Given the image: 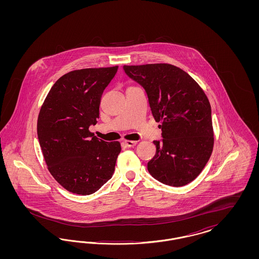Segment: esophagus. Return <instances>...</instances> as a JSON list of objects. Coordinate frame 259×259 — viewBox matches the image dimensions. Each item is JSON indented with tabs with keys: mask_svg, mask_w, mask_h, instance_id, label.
I'll list each match as a JSON object with an SVG mask.
<instances>
[{
	"mask_svg": "<svg viewBox=\"0 0 259 259\" xmlns=\"http://www.w3.org/2000/svg\"><path fill=\"white\" fill-rule=\"evenodd\" d=\"M123 144L128 148H133V147H135L136 145H137V142L128 140V141H124Z\"/></svg>",
	"mask_w": 259,
	"mask_h": 259,
	"instance_id": "1",
	"label": "esophagus"
}]
</instances>
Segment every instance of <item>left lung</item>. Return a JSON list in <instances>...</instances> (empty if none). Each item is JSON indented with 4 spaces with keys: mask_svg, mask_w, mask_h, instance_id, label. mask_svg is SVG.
Listing matches in <instances>:
<instances>
[{
    "mask_svg": "<svg viewBox=\"0 0 259 259\" xmlns=\"http://www.w3.org/2000/svg\"><path fill=\"white\" fill-rule=\"evenodd\" d=\"M130 78L145 88L149 107L162 131L153 141L156 153L149 174L164 185L183 186L202 172L213 148L209 100L197 82L171 64L123 66Z\"/></svg>",
    "mask_w": 259,
    "mask_h": 259,
    "instance_id": "left-lung-1",
    "label": "left lung"
}]
</instances>
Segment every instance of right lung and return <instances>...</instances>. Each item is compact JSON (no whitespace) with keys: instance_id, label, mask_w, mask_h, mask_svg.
<instances>
[{"instance_id":"1","label":"right lung","mask_w":259,"mask_h":259,"mask_svg":"<svg viewBox=\"0 0 259 259\" xmlns=\"http://www.w3.org/2000/svg\"><path fill=\"white\" fill-rule=\"evenodd\" d=\"M118 66L75 70L53 84L37 117L39 146L48 169L68 191L89 195L114 172L121 150L89 131L97 123L102 94Z\"/></svg>"}]
</instances>
